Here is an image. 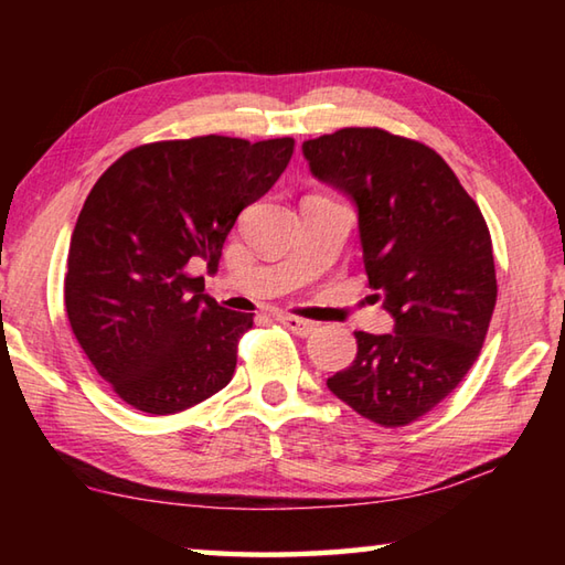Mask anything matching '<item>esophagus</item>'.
I'll use <instances>...</instances> for the list:
<instances>
[{"label": "esophagus", "instance_id": "1", "mask_svg": "<svg viewBox=\"0 0 565 565\" xmlns=\"http://www.w3.org/2000/svg\"><path fill=\"white\" fill-rule=\"evenodd\" d=\"M279 323H284L286 329L294 331L296 337H301V339L317 331V323H313V321H306V319H299V317H289V313H281Z\"/></svg>", "mask_w": 565, "mask_h": 565}]
</instances>
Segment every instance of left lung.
Segmentation results:
<instances>
[{
	"label": "left lung",
	"mask_w": 565,
	"mask_h": 565,
	"mask_svg": "<svg viewBox=\"0 0 565 565\" xmlns=\"http://www.w3.org/2000/svg\"><path fill=\"white\" fill-rule=\"evenodd\" d=\"M311 174L359 209L363 266L394 317L356 331V359L327 386L379 426H408L461 384L495 306L489 226L451 167L420 141L347 127L303 141Z\"/></svg>",
	"instance_id": "8db88e82"
}]
</instances>
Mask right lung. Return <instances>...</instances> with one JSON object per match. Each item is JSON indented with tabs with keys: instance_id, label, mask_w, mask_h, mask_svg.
Masks as SVG:
<instances>
[{
	"instance_id": "1",
	"label": "right lung",
	"mask_w": 565,
	"mask_h": 565,
	"mask_svg": "<svg viewBox=\"0 0 565 565\" xmlns=\"http://www.w3.org/2000/svg\"><path fill=\"white\" fill-rule=\"evenodd\" d=\"M294 139L151 141L104 171L76 218L64 276L72 331L124 404L179 414L234 376L254 313L204 294L242 209L269 191Z\"/></svg>"
}]
</instances>
